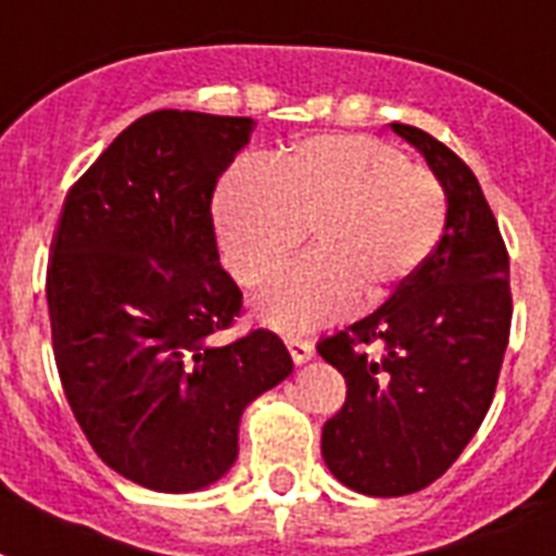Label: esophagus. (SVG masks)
<instances>
[{
    "instance_id": "esophagus-1",
    "label": "esophagus",
    "mask_w": 556,
    "mask_h": 556,
    "mask_svg": "<svg viewBox=\"0 0 556 556\" xmlns=\"http://www.w3.org/2000/svg\"><path fill=\"white\" fill-rule=\"evenodd\" d=\"M286 345L291 351L293 363H308L311 356H314V342L302 340V337H286Z\"/></svg>"
}]
</instances>
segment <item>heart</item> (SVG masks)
I'll use <instances>...</instances> for the list:
<instances>
[{"instance_id": "b5f03b06", "label": "heart", "mask_w": 556, "mask_h": 556, "mask_svg": "<svg viewBox=\"0 0 556 556\" xmlns=\"http://www.w3.org/2000/svg\"><path fill=\"white\" fill-rule=\"evenodd\" d=\"M445 191L400 148L359 134H319L274 168L237 165L216 191L225 263L248 288L279 277L311 231L317 254L265 293L263 317L302 331L382 305L417 277L445 231Z\"/></svg>"}]
</instances>
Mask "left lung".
<instances>
[{"label":"left lung","instance_id":"left-lung-1","mask_svg":"<svg viewBox=\"0 0 556 556\" xmlns=\"http://www.w3.org/2000/svg\"><path fill=\"white\" fill-rule=\"evenodd\" d=\"M440 179L448 211L434 256L408 286L317 351L345 377L323 428L325 466L371 497L426 489L485 419L508 333V251L477 176L426 130L394 122Z\"/></svg>","mask_w":556,"mask_h":556}]
</instances>
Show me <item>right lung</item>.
Here are the masks:
<instances>
[{"instance_id":"add662e5","label":"right lung","mask_w":556,"mask_h":556,"mask_svg":"<svg viewBox=\"0 0 556 556\" xmlns=\"http://www.w3.org/2000/svg\"><path fill=\"white\" fill-rule=\"evenodd\" d=\"M251 116H139L67 191L48 314L67 405L105 466L197 491L237 459L239 417L293 371L268 328L228 337L242 291L219 265L211 202Z\"/></svg>"}]
</instances>
